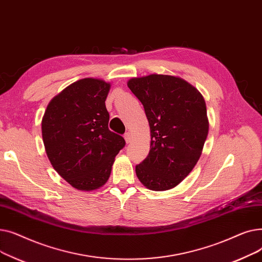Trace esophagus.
<instances>
[{
    "mask_svg": "<svg viewBox=\"0 0 262 262\" xmlns=\"http://www.w3.org/2000/svg\"><path fill=\"white\" fill-rule=\"evenodd\" d=\"M124 139H125L126 143H129L132 141V134L130 133H126L124 135Z\"/></svg>",
    "mask_w": 262,
    "mask_h": 262,
    "instance_id": "1",
    "label": "esophagus"
}]
</instances>
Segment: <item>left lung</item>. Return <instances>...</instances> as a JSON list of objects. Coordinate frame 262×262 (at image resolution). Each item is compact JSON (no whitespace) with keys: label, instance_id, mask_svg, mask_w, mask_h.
I'll return each instance as SVG.
<instances>
[{"label":"left lung","instance_id":"8db88e82","mask_svg":"<svg viewBox=\"0 0 262 262\" xmlns=\"http://www.w3.org/2000/svg\"><path fill=\"white\" fill-rule=\"evenodd\" d=\"M142 103L150 130V148L136 174L149 190L180 185L198 163L209 122L202 93L180 76L149 74L127 81Z\"/></svg>","mask_w":262,"mask_h":262}]
</instances>
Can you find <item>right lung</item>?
<instances>
[{"label":"right lung","mask_w":262,"mask_h":262,"mask_svg":"<svg viewBox=\"0 0 262 262\" xmlns=\"http://www.w3.org/2000/svg\"><path fill=\"white\" fill-rule=\"evenodd\" d=\"M109 81L86 77L74 81L50 101L41 121L48 158L64 181L80 191L103 187L115 158L125 145L108 128L105 101Z\"/></svg>","instance_id":"add662e5"}]
</instances>
